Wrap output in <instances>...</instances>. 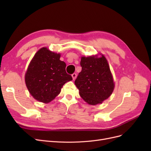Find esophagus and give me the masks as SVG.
<instances>
[{"label": "esophagus", "instance_id": "1", "mask_svg": "<svg viewBox=\"0 0 151 151\" xmlns=\"http://www.w3.org/2000/svg\"><path fill=\"white\" fill-rule=\"evenodd\" d=\"M72 77L73 80H75L76 79V77H77V74H76V73H74V74H72Z\"/></svg>", "mask_w": 151, "mask_h": 151}]
</instances>
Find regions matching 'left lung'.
<instances>
[{
	"instance_id": "left-lung-1",
	"label": "left lung",
	"mask_w": 151,
	"mask_h": 151,
	"mask_svg": "<svg viewBox=\"0 0 151 151\" xmlns=\"http://www.w3.org/2000/svg\"><path fill=\"white\" fill-rule=\"evenodd\" d=\"M82 70L75 81L81 97L91 105L101 103L113 93L114 82L107 60L101 57L81 58Z\"/></svg>"
}]
</instances>
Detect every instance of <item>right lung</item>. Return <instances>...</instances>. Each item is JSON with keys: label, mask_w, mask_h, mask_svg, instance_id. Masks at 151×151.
<instances>
[{"label": "right lung", "mask_w": 151, "mask_h": 151, "mask_svg": "<svg viewBox=\"0 0 151 151\" xmlns=\"http://www.w3.org/2000/svg\"><path fill=\"white\" fill-rule=\"evenodd\" d=\"M60 55L42 48L32 59L25 75L30 94L38 101L48 103L55 98L63 85L72 80L65 71L66 64Z\"/></svg>", "instance_id": "1"}]
</instances>
